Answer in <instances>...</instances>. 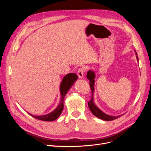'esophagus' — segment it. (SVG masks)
<instances>
[{
  "instance_id": "esophagus-1",
  "label": "esophagus",
  "mask_w": 151,
  "mask_h": 151,
  "mask_svg": "<svg viewBox=\"0 0 151 151\" xmlns=\"http://www.w3.org/2000/svg\"><path fill=\"white\" fill-rule=\"evenodd\" d=\"M84 72H85L84 68H80L78 70V71H77V76H78V77H79L80 79H82V78H83V77H84Z\"/></svg>"
}]
</instances>
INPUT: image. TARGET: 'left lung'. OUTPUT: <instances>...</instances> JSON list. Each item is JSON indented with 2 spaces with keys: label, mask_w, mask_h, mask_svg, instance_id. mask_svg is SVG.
<instances>
[{
  "label": "left lung",
  "mask_w": 151,
  "mask_h": 151,
  "mask_svg": "<svg viewBox=\"0 0 151 151\" xmlns=\"http://www.w3.org/2000/svg\"><path fill=\"white\" fill-rule=\"evenodd\" d=\"M135 52L136 55V58L137 59V60L139 62V58L137 57V53ZM95 73L94 72L93 70H89L87 73V78H88L89 80V85L91 87V93H92V96H91V99L88 102V106L89 108L91 110V111L92 112V113L94 116L96 117L100 118L103 120L105 121H111L113 120H115L116 118H119L121 116H110L106 115V113H103L101 109L98 108V107L95 104L94 101V83H95Z\"/></svg>",
  "instance_id": "8db88e82"
}]
</instances>
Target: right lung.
<instances>
[{
	"label": "right lung",
	"instance_id": "right-lung-1",
	"mask_svg": "<svg viewBox=\"0 0 151 151\" xmlns=\"http://www.w3.org/2000/svg\"><path fill=\"white\" fill-rule=\"evenodd\" d=\"M77 80V76L74 73H69L65 75L61 82L60 86V101L59 103L58 106L54 109L53 111L48 114L42 116H33L31 114L29 113L30 115L33 116L36 119L47 122H52L57 119L58 117L60 115L63 109V99L65 96L66 94L72 86V85L75 83L76 81Z\"/></svg>",
	"mask_w": 151,
	"mask_h": 151
}]
</instances>
